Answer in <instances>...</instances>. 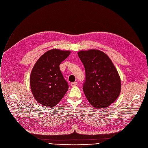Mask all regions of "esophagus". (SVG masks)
<instances>
[{
    "instance_id": "1",
    "label": "esophagus",
    "mask_w": 148,
    "mask_h": 148,
    "mask_svg": "<svg viewBox=\"0 0 148 148\" xmlns=\"http://www.w3.org/2000/svg\"><path fill=\"white\" fill-rule=\"evenodd\" d=\"M77 82H75L72 83L71 84L72 87H74V86H76L77 85Z\"/></svg>"
}]
</instances>
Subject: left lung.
I'll return each mask as SVG.
<instances>
[{
    "label": "left lung",
    "instance_id": "1",
    "mask_svg": "<svg viewBox=\"0 0 148 148\" xmlns=\"http://www.w3.org/2000/svg\"><path fill=\"white\" fill-rule=\"evenodd\" d=\"M86 73L84 93L96 108L108 107L119 97L121 88V79L110 58L98 49L77 52Z\"/></svg>",
    "mask_w": 148,
    "mask_h": 148
}]
</instances>
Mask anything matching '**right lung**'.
<instances>
[{
  "mask_svg": "<svg viewBox=\"0 0 148 148\" xmlns=\"http://www.w3.org/2000/svg\"><path fill=\"white\" fill-rule=\"evenodd\" d=\"M70 51L52 49L44 53L35 64L29 77L31 90L36 101L46 107L56 106L68 90L60 65Z\"/></svg>",
  "mask_w": 148,
  "mask_h": 148,
  "instance_id": "right-lung-1",
  "label": "right lung"
}]
</instances>
